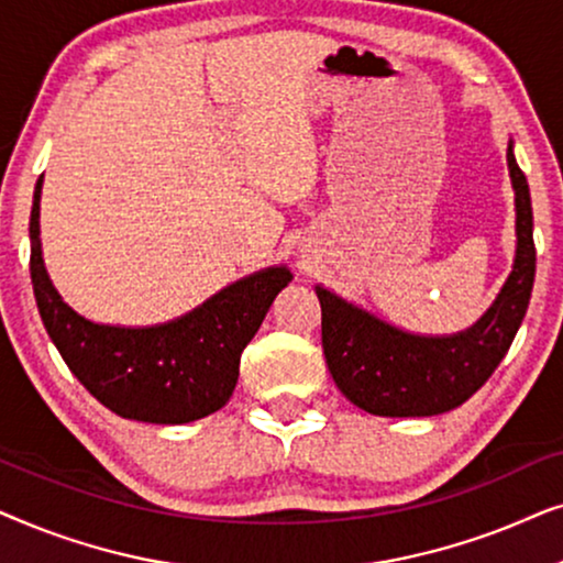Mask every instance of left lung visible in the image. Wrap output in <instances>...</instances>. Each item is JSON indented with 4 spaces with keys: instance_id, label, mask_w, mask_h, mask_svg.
<instances>
[{
    "instance_id": "8db88e82",
    "label": "left lung",
    "mask_w": 563,
    "mask_h": 563,
    "mask_svg": "<svg viewBox=\"0 0 563 563\" xmlns=\"http://www.w3.org/2000/svg\"><path fill=\"white\" fill-rule=\"evenodd\" d=\"M515 189V264L479 320L456 335H415L314 287L322 310V351L338 389L382 418H428L464 405L505 358L536 279L533 207L526 174L507 145Z\"/></svg>"
}]
</instances>
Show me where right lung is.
<instances>
[{
    "label": "right lung",
    "instance_id": "add662e5",
    "mask_svg": "<svg viewBox=\"0 0 563 563\" xmlns=\"http://www.w3.org/2000/svg\"><path fill=\"white\" fill-rule=\"evenodd\" d=\"M41 189L43 176L30 212V279L43 325L76 379L120 418L156 426H181L225 407L241 353L291 282L289 268L268 266L238 279L164 325H99L71 310L45 272Z\"/></svg>",
    "mask_w": 563,
    "mask_h": 563
}]
</instances>
